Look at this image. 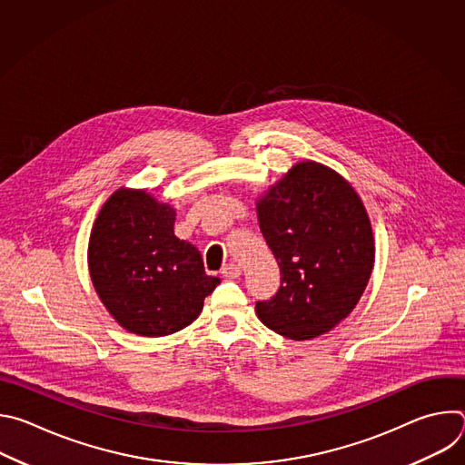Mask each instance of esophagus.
Returning a JSON list of instances; mask_svg holds the SVG:
<instances>
[{"mask_svg": "<svg viewBox=\"0 0 465 465\" xmlns=\"http://www.w3.org/2000/svg\"><path fill=\"white\" fill-rule=\"evenodd\" d=\"M226 280H237L241 278V267L235 262H228L226 267H223V272H221Z\"/></svg>", "mask_w": 465, "mask_h": 465, "instance_id": "34e87169", "label": "esophagus"}]
</instances>
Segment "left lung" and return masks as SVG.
<instances>
[{
  "instance_id": "1",
  "label": "left lung",
  "mask_w": 465,
  "mask_h": 465,
  "mask_svg": "<svg viewBox=\"0 0 465 465\" xmlns=\"http://www.w3.org/2000/svg\"><path fill=\"white\" fill-rule=\"evenodd\" d=\"M261 233L282 283L255 303L259 320L291 341H311L339 325L371 276L375 246L364 204L337 171L296 163L257 201Z\"/></svg>"
}]
</instances>
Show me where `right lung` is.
I'll return each mask as SVG.
<instances>
[{
  "mask_svg": "<svg viewBox=\"0 0 465 465\" xmlns=\"http://www.w3.org/2000/svg\"><path fill=\"white\" fill-rule=\"evenodd\" d=\"M176 212L142 189H117L101 208L88 244L94 287L130 333L165 337L189 325L221 283L203 255L174 235Z\"/></svg>",
  "mask_w": 465,
  "mask_h": 465,
  "instance_id": "obj_1",
  "label": "right lung"
}]
</instances>
